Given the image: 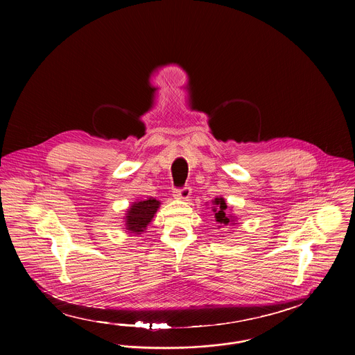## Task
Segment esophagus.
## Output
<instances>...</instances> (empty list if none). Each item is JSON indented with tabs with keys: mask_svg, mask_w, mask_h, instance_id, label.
<instances>
[{
	"mask_svg": "<svg viewBox=\"0 0 355 355\" xmlns=\"http://www.w3.org/2000/svg\"><path fill=\"white\" fill-rule=\"evenodd\" d=\"M190 196H191V189H190L189 186L183 187L182 190H179V191L176 193V198L180 200V201H189Z\"/></svg>",
	"mask_w": 355,
	"mask_h": 355,
	"instance_id": "34e87169",
	"label": "esophagus"
}]
</instances>
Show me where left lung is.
Segmentation results:
<instances>
[{
    "instance_id": "obj_1",
    "label": "left lung",
    "mask_w": 355,
    "mask_h": 355,
    "mask_svg": "<svg viewBox=\"0 0 355 355\" xmlns=\"http://www.w3.org/2000/svg\"><path fill=\"white\" fill-rule=\"evenodd\" d=\"M213 205H214V207H213L214 218H216L217 224H220L218 228L238 224V223H236V221H238V220H236L238 217L234 216V214H231V213H228V210H227V203H225V200H224L223 197L214 198Z\"/></svg>"
}]
</instances>
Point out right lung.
<instances>
[{"instance_id":"right-lung-1","label":"right lung","mask_w":355,"mask_h":355,"mask_svg":"<svg viewBox=\"0 0 355 355\" xmlns=\"http://www.w3.org/2000/svg\"><path fill=\"white\" fill-rule=\"evenodd\" d=\"M161 202L155 198H148L145 201H135L127 209L124 218V230L128 234L139 235L146 231V227L152 223Z\"/></svg>"}]
</instances>
